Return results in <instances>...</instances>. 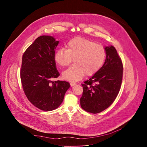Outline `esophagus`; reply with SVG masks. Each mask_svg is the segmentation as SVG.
<instances>
[{
  "mask_svg": "<svg viewBox=\"0 0 147 147\" xmlns=\"http://www.w3.org/2000/svg\"><path fill=\"white\" fill-rule=\"evenodd\" d=\"M76 84V83H74V82H70V86H71V87H73V86H74Z\"/></svg>",
  "mask_w": 147,
  "mask_h": 147,
  "instance_id": "34e87169",
  "label": "esophagus"
}]
</instances>
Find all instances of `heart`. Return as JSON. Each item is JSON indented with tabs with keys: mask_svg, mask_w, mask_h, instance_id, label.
I'll return each instance as SVG.
<instances>
[{
	"mask_svg": "<svg viewBox=\"0 0 147 147\" xmlns=\"http://www.w3.org/2000/svg\"><path fill=\"white\" fill-rule=\"evenodd\" d=\"M105 48L95 42L77 37L70 40L67 48L58 49L55 60L60 67L70 65L74 59V65L63 72L65 80L71 82L80 80L84 75L92 76L102 66L106 59Z\"/></svg>",
	"mask_w": 147,
	"mask_h": 147,
	"instance_id": "obj_1",
	"label": "heart"
}]
</instances>
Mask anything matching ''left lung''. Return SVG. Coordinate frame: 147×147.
Masks as SVG:
<instances>
[{
  "label": "left lung",
  "mask_w": 147,
  "mask_h": 147,
  "mask_svg": "<svg viewBox=\"0 0 147 147\" xmlns=\"http://www.w3.org/2000/svg\"><path fill=\"white\" fill-rule=\"evenodd\" d=\"M106 59L102 67L82 84L80 98L81 108L87 112L98 113L107 109L116 98L122 82L123 63L113 46L105 47Z\"/></svg>",
  "instance_id": "8db88e82"
}]
</instances>
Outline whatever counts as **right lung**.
I'll return each mask as SVG.
<instances>
[{"instance_id": "right-lung-1", "label": "right lung", "mask_w": 147, "mask_h": 147, "mask_svg": "<svg viewBox=\"0 0 147 147\" xmlns=\"http://www.w3.org/2000/svg\"><path fill=\"white\" fill-rule=\"evenodd\" d=\"M58 44L51 36H40L22 57L20 77L24 92L33 105L42 111L57 108L70 87L65 81H52L60 75L55 60Z\"/></svg>"}]
</instances>
